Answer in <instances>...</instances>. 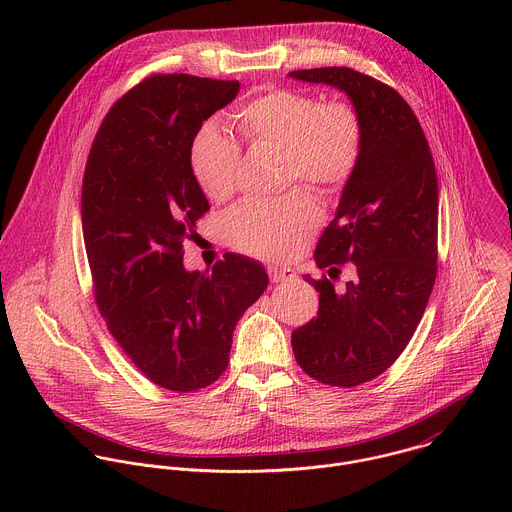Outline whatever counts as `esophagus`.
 <instances>
[{
	"mask_svg": "<svg viewBox=\"0 0 512 512\" xmlns=\"http://www.w3.org/2000/svg\"><path fill=\"white\" fill-rule=\"evenodd\" d=\"M267 273H269V277H271V281H273V283L291 281V279L296 277L294 269H289V267H277V265H271V267H267Z\"/></svg>",
	"mask_w": 512,
	"mask_h": 512,
	"instance_id": "1",
	"label": "esophagus"
}]
</instances>
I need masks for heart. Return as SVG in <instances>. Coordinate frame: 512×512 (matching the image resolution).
Segmentation results:
<instances>
[{
	"instance_id": "1",
	"label": "heart",
	"mask_w": 512,
	"mask_h": 512,
	"mask_svg": "<svg viewBox=\"0 0 512 512\" xmlns=\"http://www.w3.org/2000/svg\"><path fill=\"white\" fill-rule=\"evenodd\" d=\"M243 137L271 145L285 156L287 182H306L322 194H338L354 176L364 145L362 119L348 101H322L296 89H269L237 113ZM190 168L212 202L229 200L239 182L241 148L216 123H204L190 143ZM318 225V206L294 190L281 200H247L225 221L229 243L253 257L281 261L294 255Z\"/></svg>"
}]
</instances>
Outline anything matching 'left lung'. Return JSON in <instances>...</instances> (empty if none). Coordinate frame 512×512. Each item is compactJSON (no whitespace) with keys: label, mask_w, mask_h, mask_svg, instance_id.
Returning a JSON list of instances; mask_svg holds the SVG:
<instances>
[{"label":"left lung","mask_w":512,"mask_h":512,"mask_svg":"<svg viewBox=\"0 0 512 512\" xmlns=\"http://www.w3.org/2000/svg\"><path fill=\"white\" fill-rule=\"evenodd\" d=\"M291 79L344 91L356 107L364 145L334 221L316 247L320 269L346 287L306 281L320 291L318 316L291 332L306 375L330 387H356L385 373L409 344L437 273V176L425 133L389 85L346 66L289 72Z\"/></svg>","instance_id":"left-lung-1"}]
</instances>
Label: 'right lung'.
<instances>
[{"mask_svg": "<svg viewBox=\"0 0 512 512\" xmlns=\"http://www.w3.org/2000/svg\"><path fill=\"white\" fill-rule=\"evenodd\" d=\"M239 81L152 75L105 115L87 160L83 237L111 336L154 385L192 393L227 371L233 332L267 287L261 263L225 253L184 269V241L210 208L190 143Z\"/></svg>", "mask_w": 512, "mask_h": 512, "instance_id": "obj_1", "label": "right lung"}]
</instances>
